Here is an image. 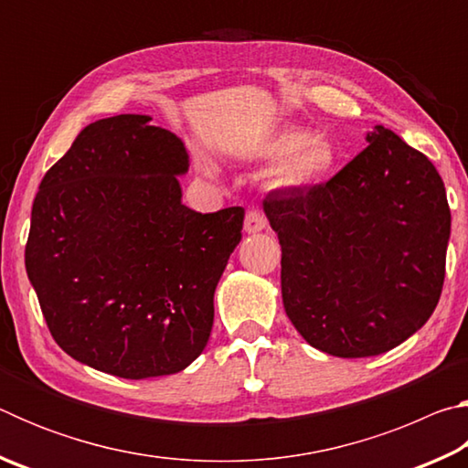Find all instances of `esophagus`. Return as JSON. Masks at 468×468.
Wrapping results in <instances>:
<instances>
[{
  "instance_id": "esophagus-1",
  "label": "esophagus",
  "mask_w": 468,
  "mask_h": 468,
  "mask_svg": "<svg viewBox=\"0 0 468 468\" xmlns=\"http://www.w3.org/2000/svg\"><path fill=\"white\" fill-rule=\"evenodd\" d=\"M245 233H258L262 231V229H266V217L262 210L258 208H250L248 215H245Z\"/></svg>"
}]
</instances>
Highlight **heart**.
<instances>
[{
  "instance_id": "obj_1",
  "label": "heart",
  "mask_w": 468,
  "mask_h": 468,
  "mask_svg": "<svg viewBox=\"0 0 468 468\" xmlns=\"http://www.w3.org/2000/svg\"><path fill=\"white\" fill-rule=\"evenodd\" d=\"M256 156L260 161H276L271 169V184L282 192H301L326 184L340 165V148L335 140L326 133H307L297 128L266 136L256 146Z\"/></svg>"
}]
</instances>
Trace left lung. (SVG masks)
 Listing matches in <instances>:
<instances>
[{"label":"left lung","instance_id":"left-lung-1","mask_svg":"<svg viewBox=\"0 0 468 468\" xmlns=\"http://www.w3.org/2000/svg\"><path fill=\"white\" fill-rule=\"evenodd\" d=\"M326 184L274 192L264 212L282 250L289 320L335 357H374L415 335L441 295L446 187L430 158L384 125Z\"/></svg>","mask_w":468,"mask_h":468}]
</instances>
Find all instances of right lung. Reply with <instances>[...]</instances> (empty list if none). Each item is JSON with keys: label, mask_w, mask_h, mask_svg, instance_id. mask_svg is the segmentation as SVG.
I'll use <instances>...</instances> for the list:
<instances>
[{"label": "right lung", "mask_w": 468, "mask_h": 468, "mask_svg": "<svg viewBox=\"0 0 468 468\" xmlns=\"http://www.w3.org/2000/svg\"><path fill=\"white\" fill-rule=\"evenodd\" d=\"M150 120L115 115L78 133L38 186L25 251L55 343L125 379L177 374L204 351L245 215L187 208V150Z\"/></svg>", "instance_id": "1"}]
</instances>
